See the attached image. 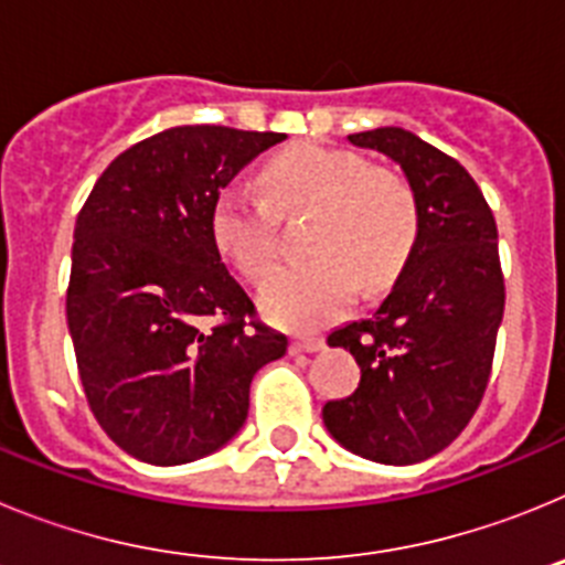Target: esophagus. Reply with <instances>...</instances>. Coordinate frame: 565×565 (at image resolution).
<instances>
[{
    "label": "esophagus",
    "mask_w": 565,
    "mask_h": 565,
    "mask_svg": "<svg viewBox=\"0 0 565 565\" xmlns=\"http://www.w3.org/2000/svg\"><path fill=\"white\" fill-rule=\"evenodd\" d=\"M322 348H326V342L317 337H297L291 342L294 353H317V351H322Z\"/></svg>",
    "instance_id": "obj_1"
}]
</instances>
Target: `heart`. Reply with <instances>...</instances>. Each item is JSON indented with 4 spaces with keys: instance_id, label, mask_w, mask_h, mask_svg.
<instances>
[{
    "instance_id": "heart-1",
    "label": "heart",
    "mask_w": 565,
    "mask_h": 565,
    "mask_svg": "<svg viewBox=\"0 0 565 565\" xmlns=\"http://www.w3.org/2000/svg\"><path fill=\"white\" fill-rule=\"evenodd\" d=\"M277 209L317 206L308 263L279 266L259 286V308L286 328H319L342 317L364 291H382L402 271L418 234L411 186L342 149L299 143L263 169ZM246 183H228L212 206L214 243L246 277L271 266L274 207Z\"/></svg>"
}]
</instances>
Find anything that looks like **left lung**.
Masks as SVG:
<instances>
[{"mask_svg":"<svg viewBox=\"0 0 565 565\" xmlns=\"http://www.w3.org/2000/svg\"><path fill=\"white\" fill-rule=\"evenodd\" d=\"M348 141L402 167L418 234L376 311L328 337L353 353L362 379L322 407V422L344 450L402 467L450 447L487 391L503 319L498 228L467 169L411 129Z\"/></svg>","mask_w":565,"mask_h":565,"instance_id":"8db88e82","label":"left lung"}]
</instances>
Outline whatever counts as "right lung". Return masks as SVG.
Returning a JSON list of instances; mask_svg holds the SVG:
<instances>
[{
  "instance_id": "right-lung-1",
  "label": "right lung",
  "mask_w": 565,
  "mask_h": 565,
  "mask_svg": "<svg viewBox=\"0 0 565 565\" xmlns=\"http://www.w3.org/2000/svg\"><path fill=\"white\" fill-rule=\"evenodd\" d=\"M282 132L172 127L104 169L78 212L67 326L89 411L124 452L178 467L226 447L288 339L223 266L214 198ZM215 322L212 323L211 319Z\"/></svg>"
}]
</instances>
